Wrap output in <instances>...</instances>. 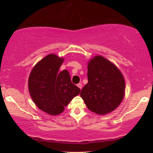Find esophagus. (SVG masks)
Segmentation results:
<instances>
[{"label": "esophagus", "mask_w": 153, "mask_h": 153, "mask_svg": "<svg viewBox=\"0 0 153 153\" xmlns=\"http://www.w3.org/2000/svg\"><path fill=\"white\" fill-rule=\"evenodd\" d=\"M77 86H78L80 89H81V88H82V84H81V83H78V84H77Z\"/></svg>", "instance_id": "esophagus-1"}]
</instances>
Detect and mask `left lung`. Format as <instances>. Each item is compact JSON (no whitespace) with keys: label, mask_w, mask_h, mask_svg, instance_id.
<instances>
[{"label":"left lung","mask_w":153,"mask_h":153,"mask_svg":"<svg viewBox=\"0 0 153 153\" xmlns=\"http://www.w3.org/2000/svg\"><path fill=\"white\" fill-rule=\"evenodd\" d=\"M88 82L80 95L88 108L106 115L120 105L125 96V82L119 69L102 56H96L88 63Z\"/></svg>","instance_id":"8db88e82"}]
</instances>
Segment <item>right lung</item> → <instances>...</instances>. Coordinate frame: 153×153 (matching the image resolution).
Wrapping results in <instances>:
<instances>
[{
    "mask_svg": "<svg viewBox=\"0 0 153 153\" xmlns=\"http://www.w3.org/2000/svg\"><path fill=\"white\" fill-rule=\"evenodd\" d=\"M64 58L49 54L37 62L28 78L31 98L39 109L52 116L63 111L80 88L73 84L66 70L59 72Z\"/></svg>",
    "mask_w": 153,
    "mask_h": 153,
    "instance_id": "right-lung-1",
    "label": "right lung"
}]
</instances>
